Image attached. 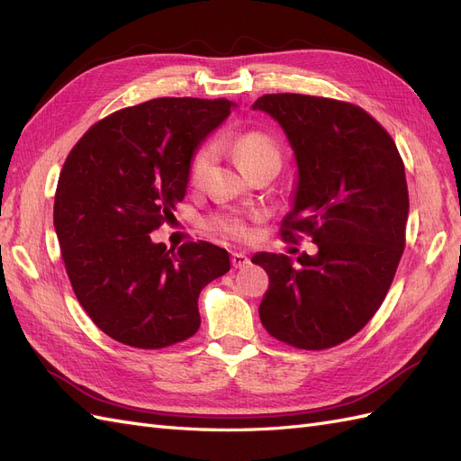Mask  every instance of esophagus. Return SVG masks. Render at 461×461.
Segmentation results:
<instances>
[{"instance_id":"esophagus-1","label":"esophagus","mask_w":461,"mask_h":461,"mask_svg":"<svg viewBox=\"0 0 461 461\" xmlns=\"http://www.w3.org/2000/svg\"><path fill=\"white\" fill-rule=\"evenodd\" d=\"M230 261H232V267L236 269H242L246 265H249V258L244 252H232Z\"/></svg>"}]
</instances>
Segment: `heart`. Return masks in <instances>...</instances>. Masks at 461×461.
<instances>
[{
    "mask_svg": "<svg viewBox=\"0 0 461 461\" xmlns=\"http://www.w3.org/2000/svg\"><path fill=\"white\" fill-rule=\"evenodd\" d=\"M227 149L232 151V156L240 163L244 171L267 161L281 163V153H278V148L273 142V138H269L263 132H248L234 138L232 142L227 144ZM212 158H213L212 148H203L196 153V156H194L190 165L192 183H200L203 178L209 163H212ZM215 225L229 236H234V239H248L249 232H252V229H249V217L246 215L221 217L215 221Z\"/></svg>",
    "mask_w": 461,
    "mask_h": 461,
    "instance_id": "b5f03b06",
    "label": "heart"
}]
</instances>
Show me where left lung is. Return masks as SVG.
Instances as JSON below:
<instances>
[{"label": "left lung", "mask_w": 461, "mask_h": 461, "mask_svg": "<svg viewBox=\"0 0 461 461\" xmlns=\"http://www.w3.org/2000/svg\"><path fill=\"white\" fill-rule=\"evenodd\" d=\"M271 115L294 151L296 188L283 239L312 236L296 263L259 252L269 275L259 317L271 337L303 350L352 339L393 285L410 212L403 163L390 134L364 109L303 94H267L252 105Z\"/></svg>", "instance_id": "obj_1"}]
</instances>
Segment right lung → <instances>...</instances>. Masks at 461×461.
Masks as SVG:
<instances>
[{"mask_svg": "<svg viewBox=\"0 0 461 461\" xmlns=\"http://www.w3.org/2000/svg\"><path fill=\"white\" fill-rule=\"evenodd\" d=\"M236 104L158 97L95 122L68 153L53 225L75 294L113 340L158 350L200 329L198 296L230 269L209 242H151L185 200L198 146Z\"/></svg>", "mask_w": 461, "mask_h": 461, "instance_id": "obj_1", "label": "right lung"}]
</instances>
